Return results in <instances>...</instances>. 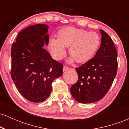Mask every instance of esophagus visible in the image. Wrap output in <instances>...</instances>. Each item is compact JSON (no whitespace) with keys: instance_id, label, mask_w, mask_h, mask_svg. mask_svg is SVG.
Returning <instances> with one entry per match:
<instances>
[{"instance_id":"1","label":"esophagus","mask_w":129,"mask_h":129,"mask_svg":"<svg viewBox=\"0 0 129 129\" xmlns=\"http://www.w3.org/2000/svg\"><path fill=\"white\" fill-rule=\"evenodd\" d=\"M69 69H70V68L69 67L66 66H63V72H66V71L68 70H69Z\"/></svg>"}]
</instances>
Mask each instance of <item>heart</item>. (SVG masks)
Here are the masks:
<instances>
[{
	"instance_id": "heart-1",
	"label": "heart",
	"mask_w": 129,
	"mask_h": 129,
	"mask_svg": "<svg viewBox=\"0 0 129 129\" xmlns=\"http://www.w3.org/2000/svg\"><path fill=\"white\" fill-rule=\"evenodd\" d=\"M101 44L100 35L95 32H88L75 27L60 29L58 38L50 39L49 48L54 59L60 60L66 53V47L72 56L70 61L85 63L91 59L97 52Z\"/></svg>"
}]
</instances>
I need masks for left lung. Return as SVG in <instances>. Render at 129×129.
Returning a JSON list of instances; mask_svg holds the SVG:
<instances>
[{
	"mask_svg": "<svg viewBox=\"0 0 129 129\" xmlns=\"http://www.w3.org/2000/svg\"><path fill=\"white\" fill-rule=\"evenodd\" d=\"M101 44L92 59L76 68L78 79L70 88L75 100L82 104L103 99L110 89L117 73V51L109 35L100 29Z\"/></svg>",
	"mask_w": 129,
	"mask_h": 129,
	"instance_id": "8db88e82",
	"label": "left lung"
}]
</instances>
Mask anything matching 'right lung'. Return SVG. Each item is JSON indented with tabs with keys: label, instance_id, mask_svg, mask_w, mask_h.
Here are the masks:
<instances>
[{
	"label": "right lung",
	"instance_id": "add662e5",
	"mask_svg": "<svg viewBox=\"0 0 129 129\" xmlns=\"http://www.w3.org/2000/svg\"><path fill=\"white\" fill-rule=\"evenodd\" d=\"M48 28L36 24L22 29L11 47V78L19 92L33 103L48 98L51 83L63 74L62 63L43 48L49 42Z\"/></svg>",
	"mask_w": 129,
	"mask_h": 129
}]
</instances>
